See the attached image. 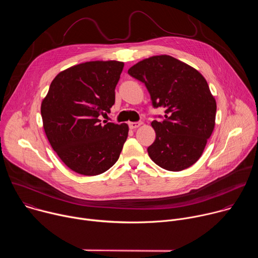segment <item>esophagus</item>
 Returning <instances> with one entry per match:
<instances>
[{
	"label": "esophagus",
	"instance_id": "esophagus-1",
	"mask_svg": "<svg viewBox=\"0 0 258 258\" xmlns=\"http://www.w3.org/2000/svg\"><path fill=\"white\" fill-rule=\"evenodd\" d=\"M142 124V122H128V126L132 130H136L137 127H139Z\"/></svg>",
	"mask_w": 258,
	"mask_h": 258
}]
</instances>
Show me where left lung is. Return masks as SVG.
I'll list each match as a JSON object with an SVG mask.
<instances>
[{"mask_svg": "<svg viewBox=\"0 0 258 258\" xmlns=\"http://www.w3.org/2000/svg\"><path fill=\"white\" fill-rule=\"evenodd\" d=\"M127 72L145 84L155 108H165L164 119L151 122L156 139L148 147L150 158L170 171L192 166L215 125L216 102L204 77L168 55L144 59Z\"/></svg>", "mask_w": 258, "mask_h": 258, "instance_id": "left-lung-1", "label": "left lung"}]
</instances>
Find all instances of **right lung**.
Wrapping results in <instances>:
<instances>
[{
    "label": "right lung",
    "instance_id": "right-lung-1",
    "mask_svg": "<svg viewBox=\"0 0 258 258\" xmlns=\"http://www.w3.org/2000/svg\"><path fill=\"white\" fill-rule=\"evenodd\" d=\"M124 63L89 61L71 66L51 83L42 101L43 126L53 150L71 170L105 172L119 158L128 135L126 123H101L110 112Z\"/></svg>",
    "mask_w": 258,
    "mask_h": 258
}]
</instances>
